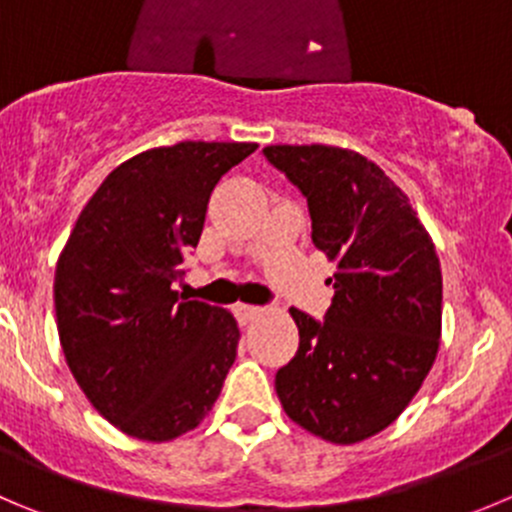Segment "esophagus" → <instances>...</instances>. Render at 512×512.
Listing matches in <instances>:
<instances>
[{
    "mask_svg": "<svg viewBox=\"0 0 512 512\" xmlns=\"http://www.w3.org/2000/svg\"><path fill=\"white\" fill-rule=\"evenodd\" d=\"M262 312H265V310H262V307H257V305H237V315H240L242 322L257 320Z\"/></svg>",
    "mask_w": 512,
    "mask_h": 512,
    "instance_id": "esophagus-1",
    "label": "esophagus"
}]
</instances>
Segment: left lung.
Returning a JSON list of instances; mask_svg holds the SVG:
<instances>
[{"mask_svg": "<svg viewBox=\"0 0 512 512\" xmlns=\"http://www.w3.org/2000/svg\"><path fill=\"white\" fill-rule=\"evenodd\" d=\"M265 157L307 197L312 242L335 262L325 322L290 307L300 347L277 370V398L307 433L360 443L400 418L438 355L443 272L433 237L360 152L270 145Z\"/></svg>", "mask_w": 512, "mask_h": 512, "instance_id": "1", "label": "left lung"}]
</instances>
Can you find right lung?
Here are the masks:
<instances>
[{
	"label": "right lung",
	"instance_id": "add662e5",
	"mask_svg": "<svg viewBox=\"0 0 512 512\" xmlns=\"http://www.w3.org/2000/svg\"><path fill=\"white\" fill-rule=\"evenodd\" d=\"M255 142L152 147L114 167L79 212L54 272L59 345L104 420L170 443L205 420L237 357L222 307L182 300V255L197 247L220 177Z\"/></svg>",
	"mask_w": 512,
	"mask_h": 512
}]
</instances>
